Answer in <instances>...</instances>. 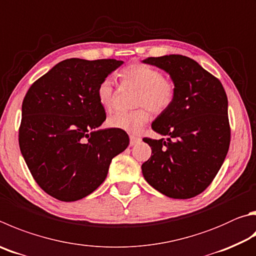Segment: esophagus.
<instances>
[{
    "mask_svg": "<svg viewBox=\"0 0 256 256\" xmlns=\"http://www.w3.org/2000/svg\"><path fill=\"white\" fill-rule=\"evenodd\" d=\"M140 141H141V138L136 136H130V146H136V144L138 143Z\"/></svg>",
    "mask_w": 256,
    "mask_h": 256,
    "instance_id": "1",
    "label": "esophagus"
}]
</instances>
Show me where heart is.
Returning <instances> with one entry per match:
<instances>
[{
    "instance_id": "b5f03b06",
    "label": "heart",
    "mask_w": 256,
    "mask_h": 256,
    "mask_svg": "<svg viewBox=\"0 0 256 256\" xmlns=\"http://www.w3.org/2000/svg\"><path fill=\"white\" fill-rule=\"evenodd\" d=\"M124 84H131L140 88L136 105L141 108L132 112H122L110 116L108 120L110 128L126 133H140L150 120L151 112L164 113L172 105L176 98V84L171 78L164 77V72L150 64L133 62L120 72ZM96 96L102 108L112 112L116 106L115 87L110 78H104L96 90Z\"/></svg>"
}]
</instances>
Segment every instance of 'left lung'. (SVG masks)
Wrapping results in <instances>:
<instances>
[{
	"mask_svg": "<svg viewBox=\"0 0 256 256\" xmlns=\"http://www.w3.org/2000/svg\"><path fill=\"white\" fill-rule=\"evenodd\" d=\"M144 64L164 69L176 84L172 105L152 123L168 138H144L152 154L142 164L148 184L174 199L202 194L215 178L228 152V102L220 80L181 54L148 57Z\"/></svg>",
	"mask_w": 256,
	"mask_h": 256,
	"instance_id": "left-lung-1",
	"label": "left lung"
}]
</instances>
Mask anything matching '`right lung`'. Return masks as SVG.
<instances>
[{
  "label": "right lung",
  "instance_id": "obj_1",
  "mask_svg": "<svg viewBox=\"0 0 256 256\" xmlns=\"http://www.w3.org/2000/svg\"><path fill=\"white\" fill-rule=\"evenodd\" d=\"M122 60L70 58L32 84L22 103L18 144L44 192L76 202L103 184L114 156L128 148L126 132L98 130L106 120L98 84Z\"/></svg>",
  "mask_w": 256,
  "mask_h": 256
}]
</instances>
